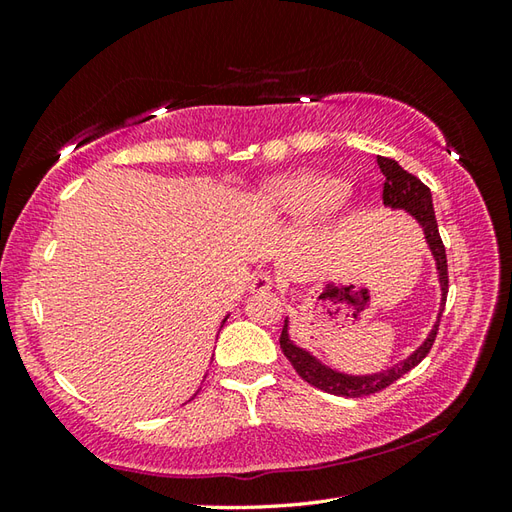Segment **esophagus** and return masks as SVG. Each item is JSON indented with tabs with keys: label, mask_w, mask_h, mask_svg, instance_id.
I'll use <instances>...</instances> for the list:
<instances>
[{
	"label": "esophagus",
	"mask_w": 512,
	"mask_h": 512,
	"mask_svg": "<svg viewBox=\"0 0 512 512\" xmlns=\"http://www.w3.org/2000/svg\"><path fill=\"white\" fill-rule=\"evenodd\" d=\"M273 288H275V279L268 273H259L253 281H250V292H255V295H264V292H270Z\"/></svg>",
	"instance_id": "esophagus-1"
}]
</instances>
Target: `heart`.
Returning <instances> with one entry per match:
<instances>
[{
  "mask_svg": "<svg viewBox=\"0 0 512 512\" xmlns=\"http://www.w3.org/2000/svg\"><path fill=\"white\" fill-rule=\"evenodd\" d=\"M343 202L345 195L332 178L319 173H295L266 182L257 193L255 206L270 220H299Z\"/></svg>",
  "mask_w": 512,
  "mask_h": 512,
  "instance_id": "heart-1",
  "label": "heart"
}]
</instances>
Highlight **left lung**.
<instances>
[{
	"mask_svg": "<svg viewBox=\"0 0 512 512\" xmlns=\"http://www.w3.org/2000/svg\"><path fill=\"white\" fill-rule=\"evenodd\" d=\"M376 160H378L380 171H383V176H385L383 204L389 206L391 211L409 213L424 231V239H427L431 255H433V259H436L442 299H440V312H438L436 323H433V328L427 334V339H424L416 347V350H413L407 358H402V361L396 365L380 369V372H374V374H361V376L339 372V369L321 363L317 356L306 350V347H299L295 341L290 339V319L286 317L279 345H281V350H284L288 361L292 363V367L297 369V374L306 380V383L328 391V394L343 396V398H361V396L376 394V391L389 387L391 383H396L402 374H407L409 369L416 367L422 358L429 354L433 341H436L440 317H442L444 303H447V292H449L447 253H444V244L440 239L438 220H436V211H433V200H431L429 187H424V184L416 176H411L409 171L402 169L396 160L385 158V156H378Z\"/></svg>",
	"mask_w": 512,
	"mask_h": 512,
	"instance_id": "obj_1",
	"label": "left lung"
}]
</instances>
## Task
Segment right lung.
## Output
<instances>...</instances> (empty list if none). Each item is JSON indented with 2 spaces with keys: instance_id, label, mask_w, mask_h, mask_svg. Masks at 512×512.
<instances>
[{
  "instance_id": "1",
  "label": "right lung",
  "mask_w": 512,
  "mask_h": 512,
  "mask_svg": "<svg viewBox=\"0 0 512 512\" xmlns=\"http://www.w3.org/2000/svg\"><path fill=\"white\" fill-rule=\"evenodd\" d=\"M226 319H228V317H226ZM226 319H224V321H226ZM224 321H222V325H224Z\"/></svg>"
}]
</instances>
